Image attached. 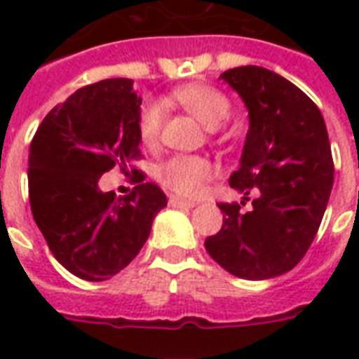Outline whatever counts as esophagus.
<instances>
[{
  "label": "esophagus",
  "instance_id": "1",
  "mask_svg": "<svg viewBox=\"0 0 359 359\" xmlns=\"http://www.w3.org/2000/svg\"><path fill=\"white\" fill-rule=\"evenodd\" d=\"M169 205L175 208H194L196 207V203L194 201H188V199H180L177 196H171L169 197Z\"/></svg>",
  "mask_w": 359,
  "mask_h": 359
}]
</instances>
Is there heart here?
Masks as SVG:
<instances>
[{"instance_id":"obj_1","label":"heart","mask_w":359,"mask_h":359,"mask_svg":"<svg viewBox=\"0 0 359 359\" xmlns=\"http://www.w3.org/2000/svg\"><path fill=\"white\" fill-rule=\"evenodd\" d=\"M175 100L188 109L207 128H218L231 114V104L224 93L208 86H186L175 91ZM163 109L158 102H147L140 114L137 132L145 145L152 147L160 137ZM210 163L199 156H175L158 169V179L175 194L196 197L210 179Z\"/></svg>"}]
</instances>
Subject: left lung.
Listing matches in <instances>:
<instances>
[{"mask_svg": "<svg viewBox=\"0 0 359 359\" xmlns=\"http://www.w3.org/2000/svg\"><path fill=\"white\" fill-rule=\"evenodd\" d=\"M219 80L242 98L250 128L231 188L254 194L250 211L219 203L224 225L205 240L208 255L236 278L261 281L289 272L317 235L334 186V160L320 109L272 70L248 65Z\"/></svg>", "mask_w": 359, "mask_h": 359, "instance_id": "obj_1", "label": "left lung"}]
</instances>
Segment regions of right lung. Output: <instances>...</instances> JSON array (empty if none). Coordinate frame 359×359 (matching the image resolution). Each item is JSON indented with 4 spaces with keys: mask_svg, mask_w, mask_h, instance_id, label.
I'll return each instance as SVG.
<instances>
[{
    "mask_svg": "<svg viewBox=\"0 0 359 359\" xmlns=\"http://www.w3.org/2000/svg\"><path fill=\"white\" fill-rule=\"evenodd\" d=\"M141 98L128 78H111L72 93L44 117L29 147L33 219L53 257L76 278L106 281L134 261L168 197L143 182L115 199L98 180L115 163L140 156Z\"/></svg>",
    "mask_w": 359,
    "mask_h": 359,
    "instance_id": "add662e5",
    "label": "right lung"
}]
</instances>
